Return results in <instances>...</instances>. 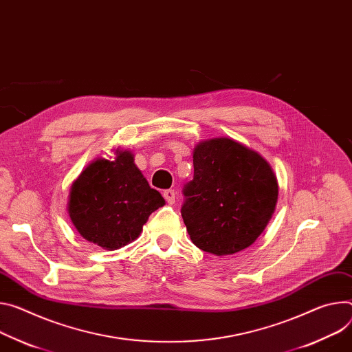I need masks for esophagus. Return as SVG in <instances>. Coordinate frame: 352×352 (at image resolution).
<instances>
[{"label":"esophagus","instance_id":"obj_1","mask_svg":"<svg viewBox=\"0 0 352 352\" xmlns=\"http://www.w3.org/2000/svg\"><path fill=\"white\" fill-rule=\"evenodd\" d=\"M163 197H164V199L167 201V204H170V205H173L174 202H175V192L173 189H167V190H164L163 192Z\"/></svg>","mask_w":352,"mask_h":352}]
</instances>
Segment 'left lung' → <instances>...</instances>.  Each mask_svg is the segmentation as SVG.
<instances>
[{
	"label": "left lung",
	"instance_id": "8db88e82",
	"mask_svg": "<svg viewBox=\"0 0 352 352\" xmlns=\"http://www.w3.org/2000/svg\"><path fill=\"white\" fill-rule=\"evenodd\" d=\"M181 214L192 243L214 255L250 247L267 228L278 181L267 160L244 144L216 138L194 148V179Z\"/></svg>",
	"mask_w": 352,
	"mask_h": 352
}]
</instances>
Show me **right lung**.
I'll return each instance as SVG.
<instances>
[{"mask_svg":"<svg viewBox=\"0 0 352 352\" xmlns=\"http://www.w3.org/2000/svg\"><path fill=\"white\" fill-rule=\"evenodd\" d=\"M164 204L136 167L135 155L116 148L112 162L95 160L73 182L67 210L85 240L112 251L136 240L148 216Z\"/></svg>","mask_w":352,"mask_h":352,"instance_id":"obj_1","label":"right lung"}]
</instances>
